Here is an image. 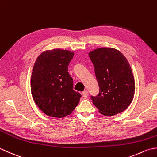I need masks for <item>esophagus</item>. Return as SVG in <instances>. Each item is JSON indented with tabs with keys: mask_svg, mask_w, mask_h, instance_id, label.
<instances>
[{
	"mask_svg": "<svg viewBox=\"0 0 157 157\" xmlns=\"http://www.w3.org/2000/svg\"><path fill=\"white\" fill-rule=\"evenodd\" d=\"M82 96L84 97V98H85L88 96V92H87V91H84L82 93Z\"/></svg>",
	"mask_w": 157,
	"mask_h": 157,
	"instance_id": "esophagus-1",
	"label": "esophagus"
}]
</instances>
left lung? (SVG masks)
Wrapping results in <instances>:
<instances>
[{"instance_id": "left-lung-1", "label": "left lung", "mask_w": 157, "mask_h": 157, "mask_svg": "<svg viewBox=\"0 0 157 157\" xmlns=\"http://www.w3.org/2000/svg\"><path fill=\"white\" fill-rule=\"evenodd\" d=\"M89 56L94 63L100 92L91 96L99 112L113 116L125 110L135 94V81L126 57L114 48L101 47Z\"/></svg>"}]
</instances>
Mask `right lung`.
I'll return each instance as SVG.
<instances>
[{"label":"right lung","mask_w":157,"mask_h":157,"mask_svg":"<svg viewBox=\"0 0 157 157\" xmlns=\"http://www.w3.org/2000/svg\"><path fill=\"white\" fill-rule=\"evenodd\" d=\"M74 52L54 49L41 53L34 63L30 87L33 100L40 110L49 117L62 118L72 113L81 94L73 89L68 73Z\"/></svg>","instance_id":"add662e5"}]
</instances>
